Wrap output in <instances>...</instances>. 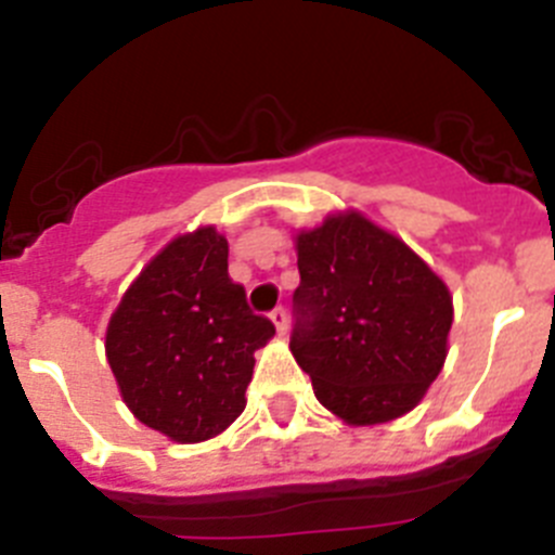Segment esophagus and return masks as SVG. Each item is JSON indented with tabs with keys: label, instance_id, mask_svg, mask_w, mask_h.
<instances>
[{
	"label": "esophagus",
	"instance_id": "obj_1",
	"mask_svg": "<svg viewBox=\"0 0 555 555\" xmlns=\"http://www.w3.org/2000/svg\"><path fill=\"white\" fill-rule=\"evenodd\" d=\"M269 317H272V322H274V327H278V333H281V336H286V333H288V313H286V308L278 306L272 313H269Z\"/></svg>",
	"mask_w": 555,
	"mask_h": 555
}]
</instances>
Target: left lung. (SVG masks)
Returning <instances> with one entry per match:
<instances>
[{"label":"left lung","mask_w":555,"mask_h":555,"mask_svg":"<svg viewBox=\"0 0 555 555\" xmlns=\"http://www.w3.org/2000/svg\"><path fill=\"white\" fill-rule=\"evenodd\" d=\"M297 267L288 347L317 400L352 425L414 409L448 356V286L361 214L297 235Z\"/></svg>","instance_id":"1"}]
</instances>
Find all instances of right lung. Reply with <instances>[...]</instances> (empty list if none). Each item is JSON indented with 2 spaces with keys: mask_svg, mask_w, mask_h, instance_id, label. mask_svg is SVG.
I'll return each instance as SVG.
<instances>
[{
  "mask_svg": "<svg viewBox=\"0 0 555 555\" xmlns=\"http://www.w3.org/2000/svg\"><path fill=\"white\" fill-rule=\"evenodd\" d=\"M274 336L228 274L214 228L180 235L135 278L107 325V364L127 409L175 442L222 434L247 400L255 358Z\"/></svg>",
  "mask_w": 555,
  "mask_h": 555,
  "instance_id": "add662e5",
  "label": "right lung"
}]
</instances>
